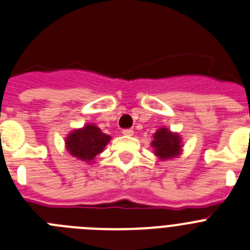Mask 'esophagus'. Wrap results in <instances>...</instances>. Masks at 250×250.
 <instances>
[{
  "instance_id": "obj_1",
  "label": "esophagus",
  "mask_w": 250,
  "mask_h": 250,
  "mask_svg": "<svg viewBox=\"0 0 250 250\" xmlns=\"http://www.w3.org/2000/svg\"><path fill=\"white\" fill-rule=\"evenodd\" d=\"M123 134L125 136H132V135H134V130L125 129V130H123Z\"/></svg>"
}]
</instances>
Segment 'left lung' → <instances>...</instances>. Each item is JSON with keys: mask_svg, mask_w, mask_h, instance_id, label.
<instances>
[{"mask_svg": "<svg viewBox=\"0 0 250 250\" xmlns=\"http://www.w3.org/2000/svg\"><path fill=\"white\" fill-rule=\"evenodd\" d=\"M151 146L154 149V154L160 160L178 158L183 152L182 136L178 132L170 131L167 127L161 126L152 135Z\"/></svg>", "mask_w": 250, "mask_h": 250, "instance_id": "obj_1", "label": "left lung"}]
</instances>
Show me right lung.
Returning a JSON list of instances; mask_svg holds the SVG:
<instances>
[{
  "instance_id": "obj_1",
  "label": "right lung",
  "mask_w": 250,
  "mask_h": 250,
  "mask_svg": "<svg viewBox=\"0 0 250 250\" xmlns=\"http://www.w3.org/2000/svg\"><path fill=\"white\" fill-rule=\"evenodd\" d=\"M111 136L106 135L94 124H86L80 129L72 130L65 139V147L70 155L92 164L100 152L110 143Z\"/></svg>"
}]
</instances>
